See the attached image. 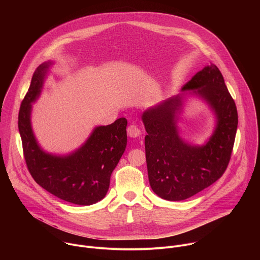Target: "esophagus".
<instances>
[{"mask_svg":"<svg viewBox=\"0 0 260 260\" xmlns=\"http://www.w3.org/2000/svg\"><path fill=\"white\" fill-rule=\"evenodd\" d=\"M141 135V129L137 124L132 123L128 127H127V136L131 138H138Z\"/></svg>","mask_w":260,"mask_h":260,"instance_id":"34e87169","label":"esophagus"}]
</instances>
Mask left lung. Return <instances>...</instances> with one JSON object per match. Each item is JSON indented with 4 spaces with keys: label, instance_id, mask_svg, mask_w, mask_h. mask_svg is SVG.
<instances>
[{
    "label": "left lung",
    "instance_id": "8db88e82",
    "mask_svg": "<svg viewBox=\"0 0 260 260\" xmlns=\"http://www.w3.org/2000/svg\"><path fill=\"white\" fill-rule=\"evenodd\" d=\"M182 89L192 90L210 104L217 125L205 146H190L179 137L176 126L175 114L182 104L179 95L143 114L150 186L158 197L173 202L197 194L224 174L238 127L236 103L215 64L198 72Z\"/></svg>",
    "mask_w": 260,
    "mask_h": 260
}]
</instances>
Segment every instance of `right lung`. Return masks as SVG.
I'll use <instances>...</instances> for the list:
<instances>
[{"label":"right lung","instance_id":"add662e5","mask_svg":"<svg viewBox=\"0 0 260 260\" xmlns=\"http://www.w3.org/2000/svg\"><path fill=\"white\" fill-rule=\"evenodd\" d=\"M47 69V63L36 69L19 109L18 129L24 160L42 188L66 202L89 206L104 199L109 189L111 174L126 147L127 120L122 117L96 127L80 149L69 156L43 152L32 135L29 115L30 103L40 93Z\"/></svg>","mask_w":260,"mask_h":260}]
</instances>
